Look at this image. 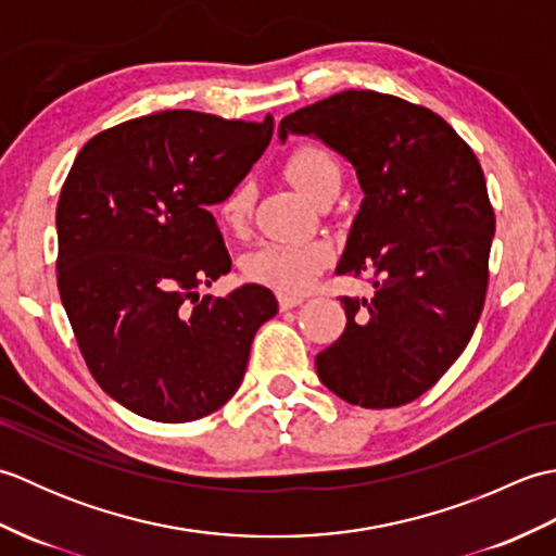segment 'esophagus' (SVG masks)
<instances>
[{"label": "esophagus", "mask_w": 556, "mask_h": 556, "mask_svg": "<svg viewBox=\"0 0 556 556\" xmlns=\"http://www.w3.org/2000/svg\"><path fill=\"white\" fill-rule=\"evenodd\" d=\"M303 303L301 296H291V293H279V308L281 311H291V308H299Z\"/></svg>", "instance_id": "34e87169"}]
</instances>
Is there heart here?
<instances>
[{"label": "heart", "instance_id": "1", "mask_svg": "<svg viewBox=\"0 0 556 556\" xmlns=\"http://www.w3.org/2000/svg\"><path fill=\"white\" fill-rule=\"evenodd\" d=\"M287 179L313 203L329 186L339 184V162L320 146H299L285 162ZM253 212L251 186H236L217 207L219 224L231 233H241ZM329 263L325 243H265L245 257V275L281 293H303Z\"/></svg>", "mask_w": 556, "mask_h": 556}]
</instances>
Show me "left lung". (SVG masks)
<instances>
[{
  "label": "left lung",
  "instance_id": "left-lung-1",
  "mask_svg": "<svg viewBox=\"0 0 556 556\" xmlns=\"http://www.w3.org/2000/svg\"><path fill=\"white\" fill-rule=\"evenodd\" d=\"M291 134L356 169L363 203L337 275L375 289L341 296L346 329L317 353V377L353 406H404L452 368L485 303L494 212L480 162L440 114L375 90L285 116L281 143Z\"/></svg>",
  "mask_w": 556,
  "mask_h": 556
}]
</instances>
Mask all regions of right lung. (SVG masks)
Listing matches in <instances>:
<instances>
[{"instance_id":"obj_1","label":"right lung","mask_w":556,"mask_h":556,"mask_svg":"<svg viewBox=\"0 0 556 556\" xmlns=\"http://www.w3.org/2000/svg\"><path fill=\"white\" fill-rule=\"evenodd\" d=\"M275 119L169 110L88 140L56 205V285L88 370L114 401L188 422L239 389L257 327L277 315L260 285L200 296L231 269L212 217L269 146Z\"/></svg>"}]
</instances>
